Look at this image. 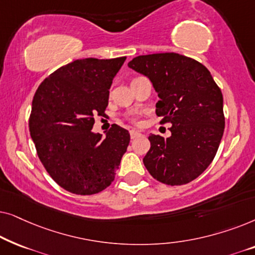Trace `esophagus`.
Listing matches in <instances>:
<instances>
[{
    "mask_svg": "<svg viewBox=\"0 0 255 255\" xmlns=\"http://www.w3.org/2000/svg\"><path fill=\"white\" fill-rule=\"evenodd\" d=\"M130 135H131L132 139H134V138H137L138 135H140V132L137 131V130H131L130 131Z\"/></svg>",
    "mask_w": 255,
    "mask_h": 255,
    "instance_id": "34e87169",
    "label": "esophagus"
}]
</instances>
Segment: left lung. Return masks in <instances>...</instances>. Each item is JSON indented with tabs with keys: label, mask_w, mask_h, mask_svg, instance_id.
<instances>
[{
	"label": "left lung",
	"mask_w": 255,
	"mask_h": 255,
	"mask_svg": "<svg viewBox=\"0 0 255 255\" xmlns=\"http://www.w3.org/2000/svg\"><path fill=\"white\" fill-rule=\"evenodd\" d=\"M128 66L151 80L159 101L160 123H170L172 135L151 134L142 159L148 173L169 186L196 179L214 160L225 128L223 95L210 72L179 53L139 55Z\"/></svg>",
	"instance_id": "left-lung-1"
}]
</instances>
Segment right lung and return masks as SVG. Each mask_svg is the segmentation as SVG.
Wrapping results in <instances>:
<instances>
[{"label":"right lung","instance_id":"1","mask_svg":"<svg viewBox=\"0 0 255 255\" xmlns=\"http://www.w3.org/2000/svg\"><path fill=\"white\" fill-rule=\"evenodd\" d=\"M127 57L80 59L44 80L33 96L31 138L45 169L61 188L93 195L115 180L130 133L113 124L106 138L94 133V116H103L115 75Z\"/></svg>","mask_w":255,"mask_h":255}]
</instances>
